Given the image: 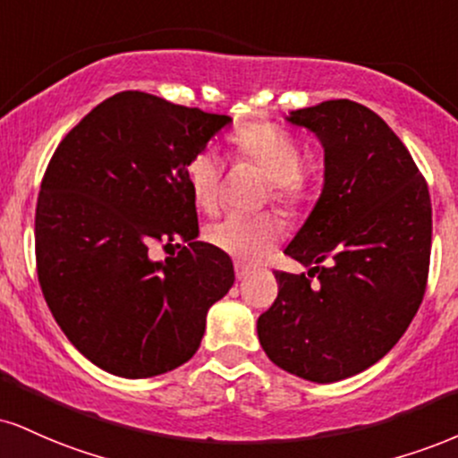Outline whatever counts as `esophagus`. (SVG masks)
<instances>
[{
  "label": "esophagus",
  "instance_id": "obj_1",
  "mask_svg": "<svg viewBox=\"0 0 458 458\" xmlns=\"http://www.w3.org/2000/svg\"><path fill=\"white\" fill-rule=\"evenodd\" d=\"M253 271L251 264H247L243 260H234V273H236V279H245L247 275Z\"/></svg>",
  "mask_w": 458,
  "mask_h": 458
}]
</instances>
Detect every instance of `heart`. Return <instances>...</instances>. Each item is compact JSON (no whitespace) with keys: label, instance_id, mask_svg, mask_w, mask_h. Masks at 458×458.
<instances>
[{"label":"heart","instance_id":"b5f03b06","mask_svg":"<svg viewBox=\"0 0 458 458\" xmlns=\"http://www.w3.org/2000/svg\"><path fill=\"white\" fill-rule=\"evenodd\" d=\"M233 156L268 176L271 196L285 208H299L310 194V179L302 170V147L288 131L271 123H250L233 139ZM194 202L205 211L219 205L222 170L211 153H198L185 166ZM207 241L239 260H256L282 236V224L271 213H230L207 228Z\"/></svg>","mask_w":458,"mask_h":458}]
</instances>
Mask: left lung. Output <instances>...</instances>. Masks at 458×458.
Here are the masks:
<instances>
[{"mask_svg":"<svg viewBox=\"0 0 458 458\" xmlns=\"http://www.w3.org/2000/svg\"><path fill=\"white\" fill-rule=\"evenodd\" d=\"M285 119L322 142L324 187L285 247L310 271L275 273L279 294L258 318V339L284 371L330 384L376 365L414 319L431 198L399 136L362 104L328 100Z\"/></svg>","mask_w":458,"mask_h":458,"instance_id":"8db88e82","label":"left lung"}]
</instances>
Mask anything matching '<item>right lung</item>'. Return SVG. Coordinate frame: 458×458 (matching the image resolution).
I'll return each instance as SVG.
<instances>
[{
    "label": "right lung",
    "instance_id": "right-lung-1",
    "mask_svg": "<svg viewBox=\"0 0 458 458\" xmlns=\"http://www.w3.org/2000/svg\"><path fill=\"white\" fill-rule=\"evenodd\" d=\"M233 119L121 91L55 148L36 207L38 279L53 318L93 365L162 376L200 348L207 311L228 294V253L196 241L185 166ZM187 242L151 261L156 240ZM166 245V246H167Z\"/></svg>",
    "mask_w": 458,
    "mask_h": 458
}]
</instances>
